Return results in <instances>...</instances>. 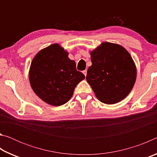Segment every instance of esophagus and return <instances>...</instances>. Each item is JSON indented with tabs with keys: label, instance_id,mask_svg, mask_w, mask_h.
<instances>
[{
	"label": "esophagus",
	"instance_id": "34e87169",
	"mask_svg": "<svg viewBox=\"0 0 157 157\" xmlns=\"http://www.w3.org/2000/svg\"><path fill=\"white\" fill-rule=\"evenodd\" d=\"M83 73H84V75L85 76H86V74H87V71H86V70H84V71H83Z\"/></svg>",
	"mask_w": 157,
	"mask_h": 157
}]
</instances>
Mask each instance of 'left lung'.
Returning a JSON list of instances; mask_svg holds the SVG:
<instances>
[{"label":"left lung","instance_id":"obj_1","mask_svg":"<svg viewBox=\"0 0 157 157\" xmlns=\"http://www.w3.org/2000/svg\"><path fill=\"white\" fill-rule=\"evenodd\" d=\"M92 65L86 81L100 102L115 104L131 91L136 68L129 53L120 45L104 42L91 52Z\"/></svg>","mask_w":157,"mask_h":157}]
</instances>
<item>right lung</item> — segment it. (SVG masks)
<instances>
[{
	"label": "right lung",
	"instance_id": "obj_1",
	"mask_svg": "<svg viewBox=\"0 0 157 157\" xmlns=\"http://www.w3.org/2000/svg\"><path fill=\"white\" fill-rule=\"evenodd\" d=\"M68 55L59 44H52L37 53L31 63L29 79L32 89L49 105L60 106L67 102L77 84L85 78Z\"/></svg>",
	"mask_w": 157,
	"mask_h": 157
}]
</instances>
